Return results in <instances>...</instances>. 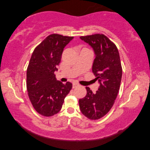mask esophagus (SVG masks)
Wrapping results in <instances>:
<instances>
[{
    "label": "esophagus",
    "instance_id": "34e87169",
    "mask_svg": "<svg viewBox=\"0 0 150 150\" xmlns=\"http://www.w3.org/2000/svg\"><path fill=\"white\" fill-rule=\"evenodd\" d=\"M79 84H77V83H76V82H74V83H73V88H76V87H78V86H79Z\"/></svg>",
    "mask_w": 150,
    "mask_h": 150
}]
</instances>
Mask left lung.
<instances>
[{"instance_id":"1","label":"left lung","mask_w":150,"mask_h":150,"mask_svg":"<svg viewBox=\"0 0 150 150\" xmlns=\"http://www.w3.org/2000/svg\"><path fill=\"white\" fill-rule=\"evenodd\" d=\"M80 39L94 50L92 71L100 86L95 93L86 87L87 94L79 99V107L89 119L97 120L109 112L119 90L122 74L119 53L115 44L103 34L81 36Z\"/></svg>"}]
</instances>
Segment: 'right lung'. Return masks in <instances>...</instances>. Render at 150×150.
Wrapping results in <instances>:
<instances>
[{"label": "right lung", "mask_w": 150, "mask_h": 150, "mask_svg": "<svg viewBox=\"0 0 150 150\" xmlns=\"http://www.w3.org/2000/svg\"><path fill=\"white\" fill-rule=\"evenodd\" d=\"M73 37L53 33L35 48L27 68L28 94L34 109L44 117L60 111L72 84H63L55 78L64 47Z\"/></svg>", "instance_id": "obj_1"}]
</instances>
